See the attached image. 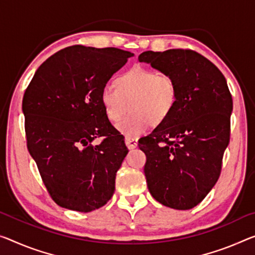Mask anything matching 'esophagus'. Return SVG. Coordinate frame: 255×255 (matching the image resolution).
<instances>
[{
  "mask_svg": "<svg viewBox=\"0 0 255 255\" xmlns=\"http://www.w3.org/2000/svg\"><path fill=\"white\" fill-rule=\"evenodd\" d=\"M125 143H127L128 149H133V148H135L136 146H138V139L125 138Z\"/></svg>",
  "mask_w": 255,
  "mask_h": 255,
  "instance_id": "34e87169",
  "label": "esophagus"
}]
</instances>
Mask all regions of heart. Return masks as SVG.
<instances>
[{"mask_svg": "<svg viewBox=\"0 0 255 255\" xmlns=\"http://www.w3.org/2000/svg\"><path fill=\"white\" fill-rule=\"evenodd\" d=\"M100 101L111 121L120 120L130 103L131 113L116 124L127 138H138L151 123H163L177 105L178 87L168 75H158L155 70L133 66L116 78L115 87L106 84Z\"/></svg>", "mask_w": 255, "mask_h": 255, "instance_id": "b5f03b06", "label": "heart"}]
</instances>
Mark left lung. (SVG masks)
<instances>
[{
  "label": "left lung",
  "instance_id": "left-lung-1",
  "mask_svg": "<svg viewBox=\"0 0 255 255\" xmlns=\"http://www.w3.org/2000/svg\"><path fill=\"white\" fill-rule=\"evenodd\" d=\"M140 62L171 76L178 101L171 115L139 140L143 172L156 201L175 210L199 204L220 177L229 144L233 98L222 73L195 51H146Z\"/></svg>",
  "mask_w": 255,
  "mask_h": 255
}]
</instances>
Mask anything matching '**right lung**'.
Masks as SVG:
<instances>
[{"instance_id":"1","label":"right lung","mask_w":255,"mask_h":255,"mask_svg":"<svg viewBox=\"0 0 255 255\" xmlns=\"http://www.w3.org/2000/svg\"><path fill=\"white\" fill-rule=\"evenodd\" d=\"M133 56L116 48L69 46L43 62L23 95L27 148L61 207L91 212L114 194L128 150L106 115L100 93ZM98 136L104 141L92 145Z\"/></svg>"}]
</instances>
